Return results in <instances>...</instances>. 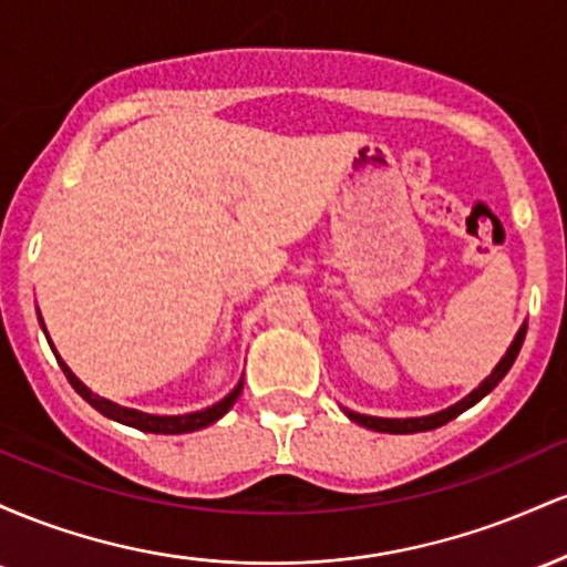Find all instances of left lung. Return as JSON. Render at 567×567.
I'll return each instance as SVG.
<instances>
[{
	"mask_svg": "<svg viewBox=\"0 0 567 567\" xmlns=\"http://www.w3.org/2000/svg\"><path fill=\"white\" fill-rule=\"evenodd\" d=\"M525 330H528V324H523V328H519L517 338H514V341H512L509 351H506L504 360L498 362L496 370H493V373L487 375V379H485L483 383H480V386L474 389V392H472L470 396H464V400H461V402H455L453 408L442 410V413L426 415V419H373V415H360V413H351V410H347L349 419L354 421V424L373 429V432H386V434H413V432H429V429H437V426H442V424H447V421H453L455 415H461V413H464V410H470L472 405H477V402L483 400V396H485L487 392H493V389L498 386V381L504 379L506 373H509V368L514 365V360H517L519 349H523Z\"/></svg>",
	"mask_w": 567,
	"mask_h": 567,
	"instance_id": "8db88e82",
	"label": "left lung"
}]
</instances>
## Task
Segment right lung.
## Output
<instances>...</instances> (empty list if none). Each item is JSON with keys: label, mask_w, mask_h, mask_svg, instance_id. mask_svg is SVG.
<instances>
[{"label": "right lung", "mask_w": 567, "mask_h": 567, "mask_svg": "<svg viewBox=\"0 0 567 567\" xmlns=\"http://www.w3.org/2000/svg\"><path fill=\"white\" fill-rule=\"evenodd\" d=\"M42 328H44V324H42ZM48 341H50V338H48ZM58 365L63 368V373H66V379H69L71 386L76 389V394H82V400H87L95 410H101V413L109 415V419L120 421V424L135 426V429H141V432H152V434H184V432H197V429H205V426L216 424L220 415L229 413V408L234 405V402H237L239 392H243V381H239L237 389H234L229 396H224V400H220L218 405H213V408H207V410H199V413H188V415H148V413H138V410L120 408V405H114V402L103 400V396H97V394L90 392V389L84 386V383L76 379L74 373H71L69 365L61 360V357H58Z\"/></svg>", "instance_id": "obj_1"}]
</instances>
